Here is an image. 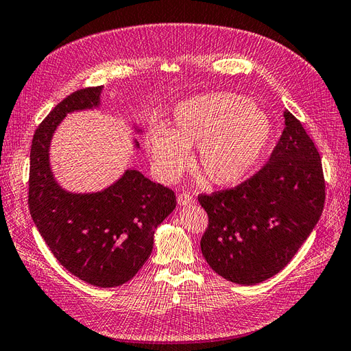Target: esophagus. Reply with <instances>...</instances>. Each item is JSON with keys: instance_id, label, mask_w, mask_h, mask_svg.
I'll list each match as a JSON object with an SVG mask.
<instances>
[{"instance_id": "esophagus-1", "label": "esophagus", "mask_w": 351, "mask_h": 351, "mask_svg": "<svg viewBox=\"0 0 351 351\" xmlns=\"http://www.w3.org/2000/svg\"><path fill=\"white\" fill-rule=\"evenodd\" d=\"M195 196L193 195H190V193H187V192H183V193H180L178 196H177V202H178V205L180 206H187V205H193L195 204Z\"/></svg>"}]
</instances>
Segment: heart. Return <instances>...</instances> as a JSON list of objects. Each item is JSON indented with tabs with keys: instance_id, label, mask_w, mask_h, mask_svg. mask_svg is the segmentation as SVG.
Returning a JSON list of instances; mask_svg holds the SVG:
<instances>
[{
	"instance_id": "obj_1",
	"label": "heart",
	"mask_w": 351,
	"mask_h": 351,
	"mask_svg": "<svg viewBox=\"0 0 351 351\" xmlns=\"http://www.w3.org/2000/svg\"><path fill=\"white\" fill-rule=\"evenodd\" d=\"M271 121L252 99L237 93H205L178 104L165 130L147 136V151L161 176L173 178L197 146V167L208 182L236 184L247 177L267 151Z\"/></svg>"
}]
</instances>
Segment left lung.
I'll return each mask as SVG.
<instances>
[{"mask_svg": "<svg viewBox=\"0 0 351 351\" xmlns=\"http://www.w3.org/2000/svg\"><path fill=\"white\" fill-rule=\"evenodd\" d=\"M256 174L197 200L208 214L202 254L222 278L252 285L289 263L319 221L325 204L322 162L313 141L290 111Z\"/></svg>", "mask_w": 351, "mask_h": 351, "instance_id": "1", "label": "left lung"}]
</instances>
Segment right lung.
Listing matches in <instances>:
<instances>
[{"label": "right lung", "instance_id": "add662e5", "mask_svg": "<svg viewBox=\"0 0 351 351\" xmlns=\"http://www.w3.org/2000/svg\"><path fill=\"white\" fill-rule=\"evenodd\" d=\"M101 90L93 86L70 93L38 125L30 147L27 204L62 267L84 282L108 289L132 280L143 267L155 228L177 202L171 189L136 169H127L119 182L97 193H70L56 182L49 168L52 134L69 112L98 107Z\"/></svg>", "mask_w": 351, "mask_h": 351}]
</instances>
